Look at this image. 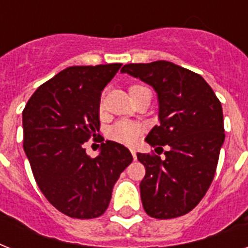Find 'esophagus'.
<instances>
[{
	"label": "esophagus",
	"mask_w": 248,
	"mask_h": 248,
	"mask_svg": "<svg viewBox=\"0 0 248 248\" xmlns=\"http://www.w3.org/2000/svg\"><path fill=\"white\" fill-rule=\"evenodd\" d=\"M131 155H132V157H134V159H136V152H135V149H131Z\"/></svg>",
	"instance_id": "1"
}]
</instances>
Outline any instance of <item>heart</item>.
Returning a JSON list of instances; mask_svg holds the SVG:
<instances>
[{"label":"heart","instance_id":"obj_1","mask_svg":"<svg viewBox=\"0 0 248 248\" xmlns=\"http://www.w3.org/2000/svg\"><path fill=\"white\" fill-rule=\"evenodd\" d=\"M145 89L147 87L141 85H131L128 87L130 97L135 96L136 93ZM140 135H141L140 124L131 122V121H120L116 124H113L109 130V138L117 143L124 144V145H134L139 140Z\"/></svg>","mask_w":248,"mask_h":248}]
</instances>
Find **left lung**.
Here are the masks:
<instances>
[{
    "label": "left lung",
    "instance_id": "1",
    "mask_svg": "<svg viewBox=\"0 0 248 248\" xmlns=\"http://www.w3.org/2000/svg\"><path fill=\"white\" fill-rule=\"evenodd\" d=\"M121 72L157 93L159 124L145 141L167 147L165 159L138 153L145 167L140 183L144 210L155 219L185 215L200 203L215 176L225 139L221 103L200 75L166 60L126 64Z\"/></svg>",
    "mask_w": 248,
    "mask_h": 248
}]
</instances>
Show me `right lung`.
Listing matches in <instances>:
<instances>
[{
    "label": "right lung",
    "instance_id": "1",
    "mask_svg": "<svg viewBox=\"0 0 248 248\" xmlns=\"http://www.w3.org/2000/svg\"><path fill=\"white\" fill-rule=\"evenodd\" d=\"M122 64L75 65L41 85L23 110V147L38 188L75 219L103 215L121 172L132 162L127 148L101 143L95 158L83 144L100 128L101 91Z\"/></svg>",
    "mask_w": 248,
    "mask_h": 248
}]
</instances>
